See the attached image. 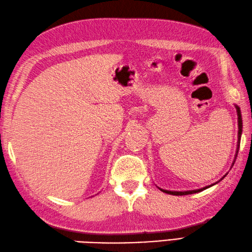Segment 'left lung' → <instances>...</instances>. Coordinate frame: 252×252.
<instances>
[{
	"label": "left lung",
	"instance_id": "obj_1",
	"mask_svg": "<svg viewBox=\"0 0 252 252\" xmlns=\"http://www.w3.org/2000/svg\"><path fill=\"white\" fill-rule=\"evenodd\" d=\"M236 107V111H237V116H238V141H237V149H236V154H235V159H236V156H237V154H238V150H239V143H240V137H242V132H243V121H242V113H240V109H239V107L238 105H235ZM234 159V160H235ZM232 165H234V161H233V164ZM226 176V175H225ZM224 176V177H225ZM224 177H222L221 178V180ZM219 182V181H218ZM218 182H216V183H218ZM216 183H214V184H211V186H208V187H205V188H203V189H193V191H184V192H178V191H167V189H160V191H163L164 193H167V194H170V195H177V196H179V195H189V194H194V193H198V192H202L203 189H208V188H210V187H212V186H215Z\"/></svg>",
	"mask_w": 252,
	"mask_h": 252
}]
</instances>
